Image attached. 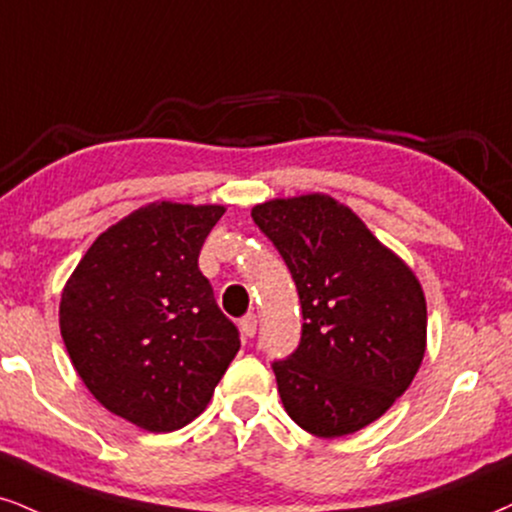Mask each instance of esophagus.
Returning a JSON list of instances; mask_svg holds the SVG:
<instances>
[{
  "label": "esophagus",
  "mask_w": 512,
  "mask_h": 512,
  "mask_svg": "<svg viewBox=\"0 0 512 512\" xmlns=\"http://www.w3.org/2000/svg\"><path fill=\"white\" fill-rule=\"evenodd\" d=\"M256 325H258V320H256L254 313L244 315V318L239 320V332H242V337H244V339L254 337V334H256Z\"/></svg>",
  "instance_id": "34e87169"
}]
</instances>
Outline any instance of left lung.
<instances>
[{
  "mask_svg": "<svg viewBox=\"0 0 512 512\" xmlns=\"http://www.w3.org/2000/svg\"><path fill=\"white\" fill-rule=\"evenodd\" d=\"M251 218L273 239L301 301V344L275 361L282 406L315 437H346L382 418L427 349L420 280L330 194L270 199Z\"/></svg>",
  "mask_w": 512,
  "mask_h": 512,
  "instance_id": "8db88e82",
  "label": "left lung"
}]
</instances>
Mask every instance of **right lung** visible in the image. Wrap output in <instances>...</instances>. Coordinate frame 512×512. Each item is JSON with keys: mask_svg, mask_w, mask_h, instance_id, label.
<instances>
[{"mask_svg": "<svg viewBox=\"0 0 512 512\" xmlns=\"http://www.w3.org/2000/svg\"><path fill=\"white\" fill-rule=\"evenodd\" d=\"M223 213L151 201L94 239L63 285L59 327L73 368L106 410L147 432L204 413L239 351L199 270Z\"/></svg>", "mask_w": 512, "mask_h": 512, "instance_id": "add662e5", "label": "right lung"}]
</instances>
